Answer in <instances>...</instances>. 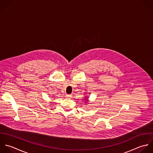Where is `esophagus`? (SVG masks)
Returning <instances> with one entry per match:
<instances>
[{"mask_svg":"<svg viewBox=\"0 0 153 153\" xmlns=\"http://www.w3.org/2000/svg\"><path fill=\"white\" fill-rule=\"evenodd\" d=\"M71 95H70V94H67V95H65V97L67 98H71Z\"/></svg>","mask_w":153,"mask_h":153,"instance_id":"esophagus-1","label":"esophagus"}]
</instances>
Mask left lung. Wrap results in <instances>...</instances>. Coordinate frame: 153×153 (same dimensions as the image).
I'll return each instance as SVG.
<instances>
[{
    "instance_id": "obj_1",
    "label": "left lung",
    "mask_w": 153,
    "mask_h": 153,
    "mask_svg": "<svg viewBox=\"0 0 153 153\" xmlns=\"http://www.w3.org/2000/svg\"><path fill=\"white\" fill-rule=\"evenodd\" d=\"M86 99H87V98H86ZM85 100H86V99H85Z\"/></svg>"
}]
</instances>
